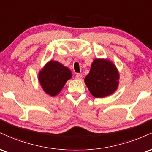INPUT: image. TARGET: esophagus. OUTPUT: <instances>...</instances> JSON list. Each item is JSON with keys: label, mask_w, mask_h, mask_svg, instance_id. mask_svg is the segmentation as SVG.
<instances>
[{"label": "esophagus", "mask_w": 152, "mask_h": 152, "mask_svg": "<svg viewBox=\"0 0 152 152\" xmlns=\"http://www.w3.org/2000/svg\"><path fill=\"white\" fill-rule=\"evenodd\" d=\"M82 77V74H76V76H75V78H76V79H80Z\"/></svg>", "instance_id": "1"}]
</instances>
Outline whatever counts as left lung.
I'll list each match as a JSON object with an SVG mask.
<instances>
[{
  "label": "left lung",
  "instance_id": "1",
  "mask_svg": "<svg viewBox=\"0 0 152 152\" xmlns=\"http://www.w3.org/2000/svg\"><path fill=\"white\" fill-rule=\"evenodd\" d=\"M118 78L117 69L112 63L108 60L95 59L84 81L94 97L102 98L116 90Z\"/></svg>",
  "mask_w": 152,
  "mask_h": 152
}]
</instances>
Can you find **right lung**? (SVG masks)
I'll return each mask as SVG.
<instances>
[{
	"label": "right lung",
	"mask_w": 152,
	"mask_h": 152,
	"mask_svg": "<svg viewBox=\"0 0 152 152\" xmlns=\"http://www.w3.org/2000/svg\"><path fill=\"white\" fill-rule=\"evenodd\" d=\"M71 78L70 70L60 63L53 61H50L45 66L38 76L43 90L51 96L57 95Z\"/></svg>",
	"instance_id": "obj_1"
}]
</instances>
